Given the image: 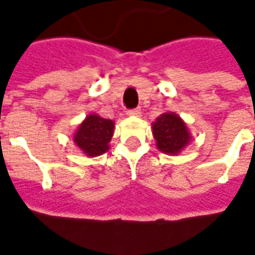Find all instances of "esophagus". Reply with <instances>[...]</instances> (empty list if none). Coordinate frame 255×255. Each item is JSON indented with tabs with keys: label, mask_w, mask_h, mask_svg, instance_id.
Here are the masks:
<instances>
[{
	"label": "esophagus",
	"mask_w": 255,
	"mask_h": 255,
	"mask_svg": "<svg viewBox=\"0 0 255 255\" xmlns=\"http://www.w3.org/2000/svg\"><path fill=\"white\" fill-rule=\"evenodd\" d=\"M126 114L131 117H138L139 114H141V109H139V107H137V109H131V110H128Z\"/></svg>",
	"instance_id": "34e87169"
}]
</instances>
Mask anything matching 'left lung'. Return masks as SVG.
<instances>
[{
	"instance_id": "8db88e82",
	"label": "left lung",
	"mask_w": 255,
	"mask_h": 255,
	"mask_svg": "<svg viewBox=\"0 0 255 255\" xmlns=\"http://www.w3.org/2000/svg\"><path fill=\"white\" fill-rule=\"evenodd\" d=\"M153 137L158 150L166 154H179L191 141L185 122L175 113H164L152 125Z\"/></svg>"
}]
</instances>
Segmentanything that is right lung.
<instances>
[{
    "label": "right lung",
    "instance_id": "1",
    "mask_svg": "<svg viewBox=\"0 0 255 255\" xmlns=\"http://www.w3.org/2000/svg\"><path fill=\"white\" fill-rule=\"evenodd\" d=\"M113 133L114 122L112 120L102 118L98 114H90L76 130L74 142L86 156H101L110 148L109 142Z\"/></svg>",
    "mask_w": 255,
    "mask_h": 255
}]
</instances>
